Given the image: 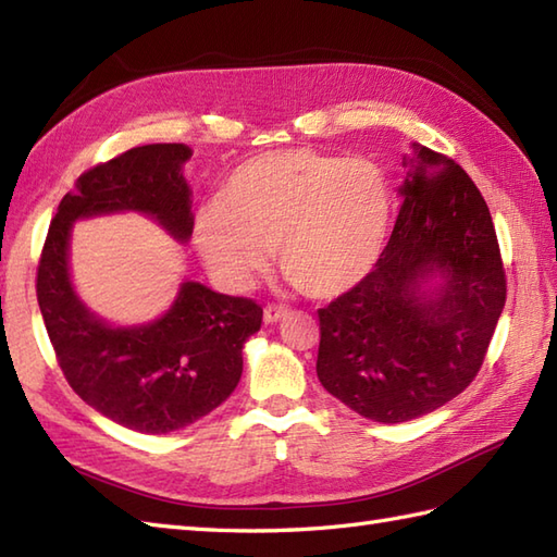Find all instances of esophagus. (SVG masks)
Returning a JSON list of instances; mask_svg holds the SVG:
<instances>
[{
	"mask_svg": "<svg viewBox=\"0 0 557 557\" xmlns=\"http://www.w3.org/2000/svg\"><path fill=\"white\" fill-rule=\"evenodd\" d=\"M285 315H287V309H285V306H280V304H268L265 309H263V321L268 325L282 321V318H285Z\"/></svg>",
	"mask_w": 557,
	"mask_h": 557,
	"instance_id": "obj_1",
	"label": "esophagus"
}]
</instances>
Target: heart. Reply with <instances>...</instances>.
<instances>
[{"mask_svg":"<svg viewBox=\"0 0 557 557\" xmlns=\"http://www.w3.org/2000/svg\"><path fill=\"white\" fill-rule=\"evenodd\" d=\"M389 218L393 188L375 162L294 148L236 168L220 203L196 218L194 242L227 289L251 287L277 248L282 275L294 287L333 299L373 270Z\"/></svg>","mask_w":557,"mask_h":557,"instance_id":"obj_1","label":"heart"}]
</instances>
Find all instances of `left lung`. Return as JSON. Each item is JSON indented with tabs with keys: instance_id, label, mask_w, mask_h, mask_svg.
<instances>
[{
	"instance_id": "obj_1",
	"label": "left lung",
	"mask_w": 557,
	"mask_h": 557,
	"mask_svg": "<svg viewBox=\"0 0 557 557\" xmlns=\"http://www.w3.org/2000/svg\"><path fill=\"white\" fill-rule=\"evenodd\" d=\"M393 236L357 287L318 309V381L361 417L401 423L474 381L507 297L486 200L459 164L413 144ZM441 271L446 285L423 295Z\"/></svg>"
}]
</instances>
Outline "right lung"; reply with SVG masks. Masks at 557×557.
Returning a JSON list of instances; mask_svg holds the SVG:
<instances>
[{
	"mask_svg": "<svg viewBox=\"0 0 557 557\" xmlns=\"http://www.w3.org/2000/svg\"><path fill=\"white\" fill-rule=\"evenodd\" d=\"M184 144H152L83 172L62 198L38 263L40 313L74 393L102 417L138 433H172L206 417L242 377L244 342L260 330L253 299L184 282L172 309L138 327H112L76 297L69 277V234L78 218L138 210L174 239L194 232Z\"/></svg>",
	"mask_w": 557,
	"mask_h": 557,
	"instance_id": "add662e5",
	"label": "right lung"
}]
</instances>
